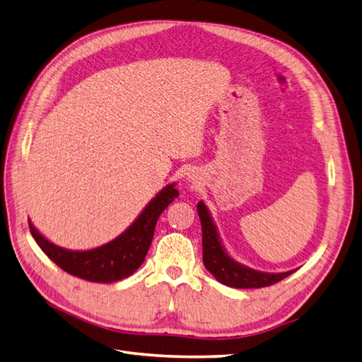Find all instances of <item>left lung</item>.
Segmentation results:
<instances>
[{
	"instance_id": "1",
	"label": "left lung",
	"mask_w": 362,
	"mask_h": 362,
	"mask_svg": "<svg viewBox=\"0 0 362 362\" xmlns=\"http://www.w3.org/2000/svg\"><path fill=\"white\" fill-rule=\"evenodd\" d=\"M197 212L202 223L203 264L221 284L235 289H254L275 284L295 272V269L287 272H263L234 260L225 249L218 229L203 200L197 203Z\"/></svg>"
}]
</instances>
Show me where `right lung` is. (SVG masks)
<instances>
[{"instance_id":"1","label":"right lung","mask_w":362,"mask_h":362,"mask_svg":"<svg viewBox=\"0 0 362 362\" xmlns=\"http://www.w3.org/2000/svg\"><path fill=\"white\" fill-rule=\"evenodd\" d=\"M179 197L175 182L168 183L148 202L141 214L111 242L84 251L66 249L45 238L29 220L35 242L62 271L93 283H115L134 274L144 263L162 212Z\"/></svg>"}]
</instances>
